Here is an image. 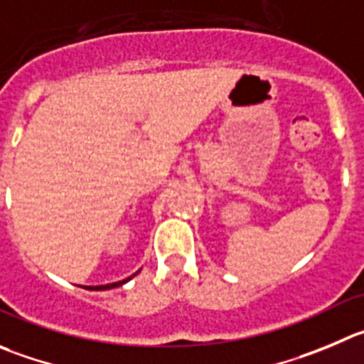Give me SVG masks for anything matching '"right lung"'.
Instances as JSON below:
<instances>
[{
    "mask_svg": "<svg viewBox=\"0 0 364 364\" xmlns=\"http://www.w3.org/2000/svg\"><path fill=\"white\" fill-rule=\"evenodd\" d=\"M141 269H137L136 273H134V275H130L128 277V279H123V280H119V282H112V284H105V286H87V288L85 289H91V291H105V289H112V288H117V286H123V284H127L128 280L132 279V277H136L137 273H139Z\"/></svg>",
    "mask_w": 364,
    "mask_h": 364,
    "instance_id": "obj_1",
    "label": "right lung"
}]
</instances>
